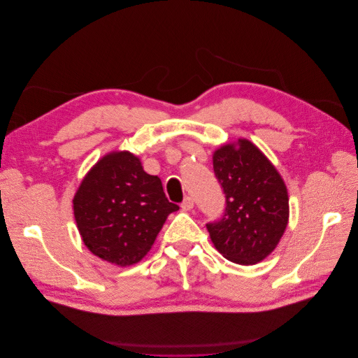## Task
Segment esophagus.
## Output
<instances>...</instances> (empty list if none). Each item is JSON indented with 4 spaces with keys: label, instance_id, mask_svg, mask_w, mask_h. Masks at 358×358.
I'll return each instance as SVG.
<instances>
[{
    "label": "esophagus",
    "instance_id": "obj_1",
    "mask_svg": "<svg viewBox=\"0 0 358 358\" xmlns=\"http://www.w3.org/2000/svg\"><path fill=\"white\" fill-rule=\"evenodd\" d=\"M194 208V200L191 197H185L182 201V209L183 210H191Z\"/></svg>",
    "mask_w": 358,
    "mask_h": 358
}]
</instances>
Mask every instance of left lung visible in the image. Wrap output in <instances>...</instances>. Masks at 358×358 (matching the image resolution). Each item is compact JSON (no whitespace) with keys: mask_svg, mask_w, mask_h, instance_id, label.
I'll return each mask as SVG.
<instances>
[{"mask_svg":"<svg viewBox=\"0 0 358 358\" xmlns=\"http://www.w3.org/2000/svg\"><path fill=\"white\" fill-rule=\"evenodd\" d=\"M225 194L222 218L208 222L215 248L233 263L255 264L273 251L288 224V192L276 169L248 140L213 154Z\"/></svg>","mask_w":358,"mask_h":358,"instance_id":"obj_1","label":"left lung"}]
</instances>
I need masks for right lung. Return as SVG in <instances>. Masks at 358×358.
<instances>
[{
	"label": "right lung",
	"instance_id": "obj_1",
	"mask_svg": "<svg viewBox=\"0 0 358 358\" xmlns=\"http://www.w3.org/2000/svg\"><path fill=\"white\" fill-rule=\"evenodd\" d=\"M73 208L82 241L94 255L131 266L149 252L179 206L167 200L161 179L148 175L137 157L112 152L82 180Z\"/></svg>",
	"mask_w": 358,
	"mask_h": 358
}]
</instances>
